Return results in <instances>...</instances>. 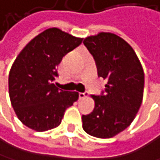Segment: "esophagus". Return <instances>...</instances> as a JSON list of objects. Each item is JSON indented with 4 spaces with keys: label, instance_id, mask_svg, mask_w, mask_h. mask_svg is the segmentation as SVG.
Returning a JSON list of instances; mask_svg holds the SVG:
<instances>
[{
    "label": "esophagus",
    "instance_id": "obj_1",
    "mask_svg": "<svg viewBox=\"0 0 160 160\" xmlns=\"http://www.w3.org/2000/svg\"><path fill=\"white\" fill-rule=\"evenodd\" d=\"M88 95H89V93L88 92H83V93H78V98H81V99H82V98H87L88 97Z\"/></svg>",
    "mask_w": 160,
    "mask_h": 160
}]
</instances>
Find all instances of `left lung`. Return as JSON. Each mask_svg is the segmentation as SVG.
Instances as JSON below:
<instances>
[{"instance_id": "left-lung-1", "label": "left lung", "mask_w": 160, "mask_h": 160, "mask_svg": "<svg viewBox=\"0 0 160 160\" xmlns=\"http://www.w3.org/2000/svg\"><path fill=\"white\" fill-rule=\"evenodd\" d=\"M83 44L96 62L98 77L108 82L100 95L93 96L95 109L82 115V128L91 136L112 138L132 123L141 107L143 69L133 48L116 34L100 32Z\"/></svg>"}]
</instances>
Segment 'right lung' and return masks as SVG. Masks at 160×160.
<instances>
[{"label":"right lung","mask_w":160,"mask_h":160,"mask_svg":"<svg viewBox=\"0 0 160 160\" xmlns=\"http://www.w3.org/2000/svg\"><path fill=\"white\" fill-rule=\"evenodd\" d=\"M82 42L57 28H50L30 41L15 60L8 78L11 104L28 128L46 131L58 127L65 110L78 93L55 85L57 66L62 57Z\"/></svg>","instance_id":"obj_1"}]
</instances>
